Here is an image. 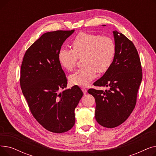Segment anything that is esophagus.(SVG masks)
Returning a JSON list of instances; mask_svg holds the SVG:
<instances>
[{"instance_id": "obj_1", "label": "esophagus", "mask_w": 156, "mask_h": 156, "mask_svg": "<svg viewBox=\"0 0 156 156\" xmlns=\"http://www.w3.org/2000/svg\"><path fill=\"white\" fill-rule=\"evenodd\" d=\"M81 90L83 91V92L84 94H86L87 92V90L85 88H81Z\"/></svg>"}]
</instances>
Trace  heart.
Masks as SVG:
<instances>
[{
    "mask_svg": "<svg viewBox=\"0 0 156 156\" xmlns=\"http://www.w3.org/2000/svg\"><path fill=\"white\" fill-rule=\"evenodd\" d=\"M71 49L61 48L57 55L61 66L71 71L75 66L78 57H82L83 68L69 76L73 85L87 86L96 76L97 71H107L113 62L116 53V45L108 37L81 32L71 42Z\"/></svg>",
    "mask_w": 156,
    "mask_h": 156,
    "instance_id": "heart-1",
    "label": "heart"
}]
</instances>
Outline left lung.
Instances as JSON below:
<instances>
[{
	"instance_id": "1",
	"label": "left lung",
	"mask_w": 156,
	"mask_h": 156,
	"mask_svg": "<svg viewBox=\"0 0 156 156\" xmlns=\"http://www.w3.org/2000/svg\"><path fill=\"white\" fill-rule=\"evenodd\" d=\"M112 33L116 45L113 62L94 83L96 87L109 88L105 91L94 88L88 90L95 99L96 121L101 126L110 128L121 125L129 116L135 106L142 79L140 57L134 44L116 30Z\"/></svg>"
}]
</instances>
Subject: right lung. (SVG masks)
Masks as SVG:
<instances>
[{
  "instance_id": "1",
  "label": "right lung",
  "mask_w": 156,
  "mask_h": 156,
  "mask_svg": "<svg viewBox=\"0 0 156 156\" xmlns=\"http://www.w3.org/2000/svg\"><path fill=\"white\" fill-rule=\"evenodd\" d=\"M75 30L45 33L24 55L20 85L33 116L47 130L68 132L75 125V109L83 94L75 85L67 87V79L60 65L58 52ZM61 89L64 90L60 93Z\"/></svg>"
}]
</instances>
